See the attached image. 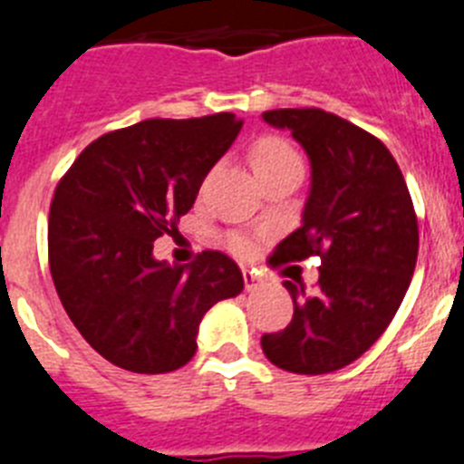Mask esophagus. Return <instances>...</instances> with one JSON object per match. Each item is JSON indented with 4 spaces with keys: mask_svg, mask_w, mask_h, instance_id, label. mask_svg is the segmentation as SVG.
Returning <instances> with one entry per match:
<instances>
[{
    "mask_svg": "<svg viewBox=\"0 0 464 464\" xmlns=\"http://www.w3.org/2000/svg\"><path fill=\"white\" fill-rule=\"evenodd\" d=\"M241 276H244V288L246 290H253L257 285V281H260L257 272H253V269H241Z\"/></svg>",
    "mask_w": 464,
    "mask_h": 464,
    "instance_id": "34e87169",
    "label": "esophagus"
}]
</instances>
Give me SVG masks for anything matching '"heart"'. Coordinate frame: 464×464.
I'll use <instances>...</instances> for the list:
<instances>
[{"label": "heart", "instance_id": "obj_1", "mask_svg": "<svg viewBox=\"0 0 464 464\" xmlns=\"http://www.w3.org/2000/svg\"><path fill=\"white\" fill-rule=\"evenodd\" d=\"M248 162H251L260 181H267V179L283 174V171L302 169V160H299L297 150L293 149V143L285 141L283 137H276V134L257 137L248 149ZM227 246L235 253H244L248 244L241 237H229Z\"/></svg>", "mask_w": 464, "mask_h": 464}]
</instances>
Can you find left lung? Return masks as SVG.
Segmentation results:
<instances>
[{
    "instance_id": "left-lung-1",
    "label": "left lung",
    "mask_w": 464,
    "mask_h": 464,
    "mask_svg": "<svg viewBox=\"0 0 464 464\" xmlns=\"http://www.w3.org/2000/svg\"><path fill=\"white\" fill-rule=\"evenodd\" d=\"M288 127L311 160L302 227L274 248L269 265L321 257L315 293L285 281L293 321L262 334V351L295 374L342 370L391 325L411 283L418 218L391 150L374 134L315 106L265 111Z\"/></svg>"
}]
</instances>
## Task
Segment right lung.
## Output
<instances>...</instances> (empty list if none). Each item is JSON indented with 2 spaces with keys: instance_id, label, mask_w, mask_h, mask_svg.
I'll use <instances>...</instances> for the list:
<instances>
[{
  "instance_id": "obj_1",
  "label": "right lung",
  "mask_w": 464,
  "mask_h": 464,
  "mask_svg": "<svg viewBox=\"0 0 464 464\" xmlns=\"http://www.w3.org/2000/svg\"><path fill=\"white\" fill-rule=\"evenodd\" d=\"M241 125L235 113L141 121L94 139L57 183L53 283L85 342L121 370L183 367L202 315L244 288L237 262L220 251H202L190 267L153 257V241L176 232Z\"/></svg>"
}]
</instances>
